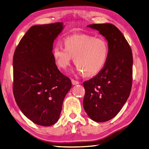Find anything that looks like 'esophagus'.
I'll return each mask as SVG.
<instances>
[{"label":"esophagus","mask_w":149,"mask_h":149,"mask_svg":"<svg viewBox=\"0 0 149 149\" xmlns=\"http://www.w3.org/2000/svg\"><path fill=\"white\" fill-rule=\"evenodd\" d=\"M72 83L73 85H77V84H79V82L77 81H75L74 79H72Z\"/></svg>","instance_id":"esophagus-1"}]
</instances>
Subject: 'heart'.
Returning a JSON list of instances; mask_svg holds the SVG:
<instances>
[{"mask_svg": "<svg viewBox=\"0 0 149 149\" xmlns=\"http://www.w3.org/2000/svg\"><path fill=\"white\" fill-rule=\"evenodd\" d=\"M63 45L64 48L56 46L52 52L60 69H66L74 58L79 73L91 77L100 73L107 62L109 49L103 38L86 34L73 35L64 38Z\"/></svg>", "mask_w": 149, "mask_h": 149, "instance_id": "1", "label": "heart"}]
</instances>
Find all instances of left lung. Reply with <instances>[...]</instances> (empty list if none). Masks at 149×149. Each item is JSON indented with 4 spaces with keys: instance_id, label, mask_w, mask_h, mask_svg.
Here are the masks:
<instances>
[{
    "instance_id": "8db88e82",
    "label": "left lung",
    "mask_w": 149,
    "mask_h": 149,
    "mask_svg": "<svg viewBox=\"0 0 149 149\" xmlns=\"http://www.w3.org/2000/svg\"><path fill=\"white\" fill-rule=\"evenodd\" d=\"M88 27L99 31L109 45V56L100 73L83 83V106L93 120L105 122L120 111L131 92L133 55L123 34L111 24H93Z\"/></svg>"
}]
</instances>
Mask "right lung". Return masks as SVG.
<instances>
[{
    "label": "right lung",
    "instance_id": "1",
    "mask_svg": "<svg viewBox=\"0 0 149 149\" xmlns=\"http://www.w3.org/2000/svg\"><path fill=\"white\" fill-rule=\"evenodd\" d=\"M62 22L33 26L21 38L13 56V94L24 115L49 127L58 120L70 79L57 68L53 44Z\"/></svg>",
    "mask_w": 149,
    "mask_h": 149
}]
</instances>
